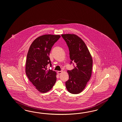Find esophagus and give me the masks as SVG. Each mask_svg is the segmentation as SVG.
Returning a JSON list of instances; mask_svg holds the SVG:
<instances>
[{
    "label": "esophagus",
    "mask_w": 122,
    "mask_h": 122,
    "mask_svg": "<svg viewBox=\"0 0 122 122\" xmlns=\"http://www.w3.org/2000/svg\"><path fill=\"white\" fill-rule=\"evenodd\" d=\"M62 71H57V73H58V75H60V74L62 73Z\"/></svg>",
    "instance_id": "1"
}]
</instances>
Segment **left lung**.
I'll return each mask as SVG.
<instances>
[{
	"instance_id": "8db88e82",
	"label": "left lung",
	"mask_w": 122,
	"mask_h": 122,
	"mask_svg": "<svg viewBox=\"0 0 122 122\" xmlns=\"http://www.w3.org/2000/svg\"><path fill=\"white\" fill-rule=\"evenodd\" d=\"M69 47L70 64L74 69L68 70L69 79L66 82V87L72 94H79L84 89L89 81L92 68V59L84 41L74 34L62 35Z\"/></svg>"
}]
</instances>
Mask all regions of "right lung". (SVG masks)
Instances as JSON below:
<instances>
[{
	"label": "right lung",
	"mask_w": 122,
	"mask_h": 122,
	"mask_svg": "<svg viewBox=\"0 0 122 122\" xmlns=\"http://www.w3.org/2000/svg\"><path fill=\"white\" fill-rule=\"evenodd\" d=\"M60 37L59 35L41 36L32 42L28 51L25 73L30 81L42 93L50 90L56 81V72L48 70L47 67L52 66L49 56L52 47Z\"/></svg>",
	"instance_id": "right-lung-1"
}]
</instances>
